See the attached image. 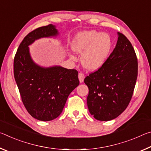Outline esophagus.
I'll list each match as a JSON object with an SVG mask.
<instances>
[{"label": "esophagus", "mask_w": 151, "mask_h": 151, "mask_svg": "<svg viewBox=\"0 0 151 151\" xmlns=\"http://www.w3.org/2000/svg\"><path fill=\"white\" fill-rule=\"evenodd\" d=\"M85 76L83 73H78V79H79V81H80V83H83L84 79H85Z\"/></svg>", "instance_id": "esophagus-1"}]
</instances>
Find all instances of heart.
<instances>
[{
	"label": "heart",
	"mask_w": 151,
	"mask_h": 151,
	"mask_svg": "<svg viewBox=\"0 0 151 151\" xmlns=\"http://www.w3.org/2000/svg\"><path fill=\"white\" fill-rule=\"evenodd\" d=\"M112 48V40L107 33L95 30L80 32L72 42V48L78 53H83L81 63L90 70H97L103 65L108 58ZM75 58L74 56H71Z\"/></svg>",
	"instance_id": "heart-1"
}]
</instances>
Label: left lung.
<instances>
[{"instance_id": "1", "label": "left lung", "mask_w": 151, "mask_h": 151, "mask_svg": "<svg viewBox=\"0 0 151 151\" xmlns=\"http://www.w3.org/2000/svg\"><path fill=\"white\" fill-rule=\"evenodd\" d=\"M115 48L98 70L86 76L87 106L99 121L116 118L131 101L138 75V60L129 39L118 33Z\"/></svg>"}]
</instances>
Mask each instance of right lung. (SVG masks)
Instances as JSON below:
<instances>
[{
	"mask_svg": "<svg viewBox=\"0 0 151 151\" xmlns=\"http://www.w3.org/2000/svg\"><path fill=\"white\" fill-rule=\"evenodd\" d=\"M57 34L52 24L35 29L22 40L14 58V76L22 103L30 115L39 121L57 118L68 95L79 85L76 70L42 68L30 58L28 46L40 38Z\"/></svg>",
	"mask_w": 151,
	"mask_h": 151,
	"instance_id": "add662e5",
	"label": "right lung"
}]
</instances>
